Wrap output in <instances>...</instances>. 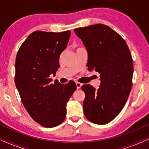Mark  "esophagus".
I'll use <instances>...</instances> for the list:
<instances>
[{
    "label": "esophagus",
    "instance_id": "34e87169",
    "mask_svg": "<svg viewBox=\"0 0 149 149\" xmlns=\"http://www.w3.org/2000/svg\"><path fill=\"white\" fill-rule=\"evenodd\" d=\"M76 85H77V89H80L81 86H82V84H81V83H79V82H76Z\"/></svg>",
    "mask_w": 149,
    "mask_h": 149
}]
</instances>
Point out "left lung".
Masks as SVG:
<instances>
[{"mask_svg":"<svg viewBox=\"0 0 149 149\" xmlns=\"http://www.w3.org/2000/svg\"><path fill=\"white\" fill-rule=\"evenodd\" d=\"M74 31L87 51L88 70L99 72L101 81L97 89L90 85L81 87L84 115L93 123L105 125L119 115L129 97L134 72L131 53L125 40L104 24Z\"/></svg>","mask_w":149,"mask_h":149,"instance_id":"left-lung-1","label":"left lung"}]
</instances>
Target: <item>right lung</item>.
<instances>
[{"mask_svg": "<svg viewBox=\"0 0 149 149\" xmlns=\"http://www.w3.org/2000/svg\"><path fill=\"white\" fill-rule=\"evenodd\" d=\"M70 31H35L18 50L15 83L24 107L32 119L45 127L64 121L66 104L77 89L74 81L52 83L51 74L58 70L60 54L66 48Z\"/></svg>", "mask_w": 149, "mask_h": 149, "instance_id": "add662e5", "label": "right lung"}]
</instances>
